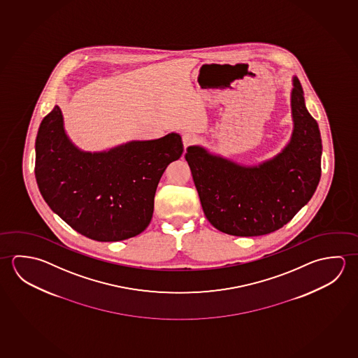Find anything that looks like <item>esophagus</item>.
<instances>
[{
	"label": "esophagus",
	"mask_w": 358,
	"mask_h": 358,
	"mask_svg": "<svg viewBox=\"0 0 358 358\" xmlns=\"http://www.w3.org/2000/svg\"><path fill=\"white\" fill-rule=\"evenodd\" d=\"M194 134L192 133H184L182 134V144H184V148H188L189 145H193L195 143Z\"/></svg>",
	"instance_id": "esophagus-1"
}]
</instances>
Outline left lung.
I'll list each match as a JSON object with an SVG mask.
<instances>
[{
  "label": "left lung",
  "instance_id": "1",
  "mask_svg": "<svg viewBox=\"0 0 358 358\" xmlns=\"http://www.w3.org/2000/svg\"><path fill=\"white\" fill-rule=\"evenodd\" d=\"M293 131L273 158L245 165L188 146V162L206 219L236 236L269 234L287 224L315 194L321 179L320 127L306 108L299 80L292 78Z\"/></svg>",
  "mask_w": 358,
  "mask_h": 358
}]
</instances>
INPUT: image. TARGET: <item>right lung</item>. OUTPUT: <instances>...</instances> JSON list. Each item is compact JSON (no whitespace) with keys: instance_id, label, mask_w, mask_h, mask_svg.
I'll use <instances>...</instances> for the list:
<instances>
[{"instance_id":"1","label":"right lung","mask_w":358,"mask_h":358,"mask_svg":"<svg viewBox=\"0 0 358 358\" xmlns=\"http://www.w3.org/2000/svg\"><path fill=\"white\" fill-rule=\"evenodd\" d=\"M35 176L52 212L80 234L119 242L145 231L166 166L182 157L179 134L84 152L69 138L56 105L37 133Z\"/></svg>"}]
</instances>
